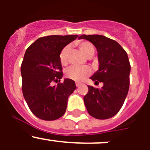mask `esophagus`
Returning <instances> with one entry per match:
<instances>
[{
  "mask_svg": "<svg viewBox=\"0 0 150 150\" xmlns=\"http://www.w3.org/2000/svg\"><path fill=\"white\" fill-rule=\"evenodd\" d=\"M75 85H76V86H77V87H80V86H81V85H82V83H81L76 82V83H75Z\"/></svg>",
  "mask_w": 150,
  "mask_h": 150,
  "instance_id": "obj_1",
  "label": "esophagus"
}]
</instances>
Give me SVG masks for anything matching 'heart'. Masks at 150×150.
<instances>
[{"label": "heart", "instance_id": "1", "mask_svg": "<svg viewBox=\"0 0 150 150\" xmlns=\"http://www.w3.org/2000/svg\"><path fill=\"white\" fill-rule=\"evenodd\" d=\"M78 46L80 49L87 57L90 58L94 54L95 48L91 43L88 41H81L78 43ZM71 46L67 45L63 48L59 54L60 62L62 65H66L68 62L69 52H70ZM91 74V69L87 66L77 67L72 66L68 68L65 72L67 78L75 81H83L86 77Z\"/></svg>", "mask_w": 150, "mask_h": 150}]
</instances>
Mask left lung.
<instances>
[{
  "mask_svg": "<svg viewBox=\"0 0 150 150\" xmlns=\"http://www.w3.org/2000/svg\"><path fill=\"white\" fill-rule=\"evenodd\" d=\"M79 38L89 40L96 47L99 67L90 79L95 84H104L102 88L88 86L85 105L92 117L110 118L121 109L129 89L131 65L128 54L117 42L104 35H83Z\"/></svg>",
  "mask_w": 150,
  "mask_h": 150,
  "instance_id": "left-lung-1",
  "label": "left lung"
}]
</instances>
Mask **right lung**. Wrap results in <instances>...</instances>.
Listing matches in <instances>:
<instances>
[{
  "label": "right lung",
  "instance_id": "add662e5",
  "mask_svg": "<svg viewBox=\"0 0 150 150\" xmlns=\"http://www.w3.org/2000/svg\"><path fill=\"white\" fill-rule=\"evenodd\" d=\"M78 35H48L37 39L25 51L21 65L22 93L32 112L44 120H54L65 113L67 99L76 89L75 81L62 79L59 54Z\"/></svg>",
  "mask_w": 150,
  "mask_h": 150
}]
</instances>
